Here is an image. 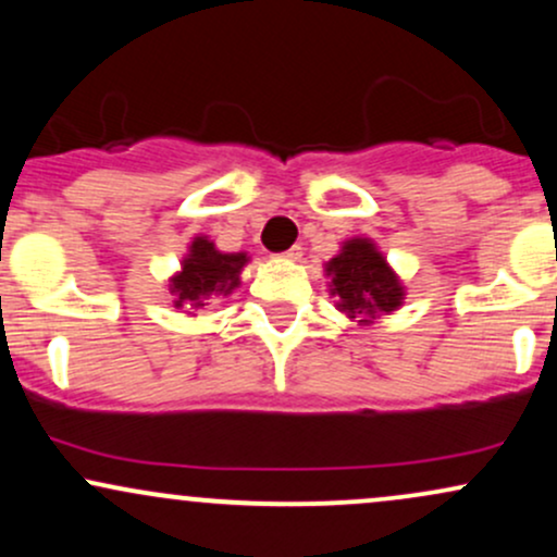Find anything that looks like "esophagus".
<instances>
[{
  "label": "esophagus",
  "instance_id": "1",
  "mask_svg": "<svg viewBox=\"0 0 557 557\" xmlns=\"http://www.w3.org/2000/svg\"><path fill=\"white\" fill-rule=\"evenodd\" d=\"M300 257H304V248L300 246H293V248H287L285 253H280V259H287V261H298Z\"/></svg>",
  "mask_w": 557,
  "mask_h": 557
}]
</instances>
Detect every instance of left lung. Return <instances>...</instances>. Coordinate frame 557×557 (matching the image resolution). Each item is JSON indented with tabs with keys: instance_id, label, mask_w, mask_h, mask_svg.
<instances>
[{
	"instance_id": "left-lung-1",
	"label": "left lung",
	"mask_w": 557,
	"mask_h": 557,
	"mask_svg": "<svg viewBox=\"0 0 557 557\" xmlns=\"http://www.w3.org/2000/svg\"><path fill=\"white\" fill-rule=\"evenodd\" d=\"M327 272L332 274V293L341 296L337 309L348 311L350 317H372L376 311H395L400 306V283L369 240L345 243L343 253L327 264Z\"/></svg>"
}]
</instances>
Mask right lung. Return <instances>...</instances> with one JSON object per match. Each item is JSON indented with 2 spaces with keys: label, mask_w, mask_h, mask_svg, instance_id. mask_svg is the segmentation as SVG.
<instances>
[{
  "label": "right lung",
  "mask_w": 557,
  "mask_h": 557,
  "mask_svg": "<svg viewBox=\"0 0 557 557\" xmlns=\"http://www.w3.org/2000/svg\"><path fill=\"white\" fill-rule=\"evenodd\" d=\"M246 261V253H220L214 243L196 238L188 259L183 261V272L172 277L175 306L198 309V306H209L214 298L233 293V287L238 285L240 267Z\"/></svg>",
  "instance_id": "right-lung-1"
}]
</instances>
